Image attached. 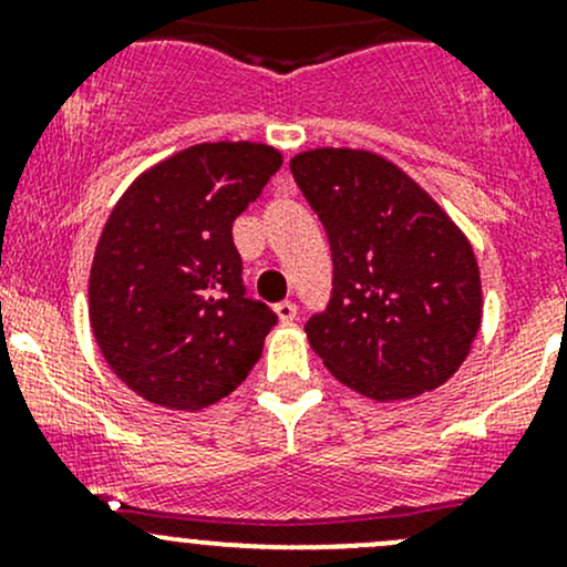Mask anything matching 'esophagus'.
<instances>
[{
  "instance_id": "34e87169",
  "label": "esophagus",
  "mask_w": 567,
  "mask_h": 567,
  "mask_svg": "<svg viewBox=\"0 0 567 567\" xmlns=\"http://www.w3.org/2000/svg\"><path fill=\"white\" fill-rule=\"evenodd\" d=\"M274 312H277V318L282 320V323H293L296 316H299V310H296L293 301H279V305L274 307Z\"/></svg>"
}]
</instances>
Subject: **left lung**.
I'll return each instance as SVG.
<instances>
[{
  "label": "left lung",
  "instance_id": "obj_1",
  "mask_svg": "<svg viewBox=\"0 0 567 567\" xmlns=\"http://www.w3.org/2000/svg\"><path fill=\"white\" fill-rule=\"evenodd\" d=\"M331 249V293L305 331L334 379L375 400L450 379L483 316L474 251L386 158L310 151L290 162Z\"/></svg>",
  "mask_w": 567,
  "mask_h": 567
}]
</instances>
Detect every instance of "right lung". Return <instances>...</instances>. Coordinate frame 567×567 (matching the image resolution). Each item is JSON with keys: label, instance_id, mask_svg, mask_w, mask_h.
Returning a JSON list of instances; mask_svg holds the SVG:
<instances>
[{"label": "right lung", "instance_id": "1", "mask_svg": "<svg viewBox=\"0 0 567 567\" xmlns=\"http://www.w3.org/2000/svg\"><path fill=\"white\" fill-rule=\"evenodd\" d=\"M279 167L268 145H194L114 205L90 271V323L109 368L151 403L205 409L260 359L277 312L247 296L233 221Z\"/></svg>", "mask_w": 567, "mask_h": 567}]
</instances>
